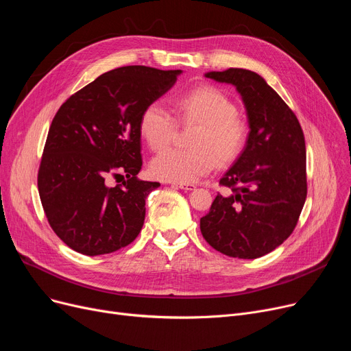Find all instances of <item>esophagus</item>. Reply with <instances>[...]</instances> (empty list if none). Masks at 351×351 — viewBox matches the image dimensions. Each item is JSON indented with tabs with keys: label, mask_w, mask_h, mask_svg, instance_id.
<instances>
[{
	"label": "esophagus",
	"mask_w": 351,
	"mask_h": 351,
	"mask_svg": "<svg viewBox=\"0 0 351 351\" xmlns=\"http://www.w3.org/2000/svg\"><path fill=\"white\" fill-rule=\"evenodd\" d=\"M171 186L176 187V189H181L184 191H191L195 189L194 184H190V182H187V184H184V182H171Z\"/></svg>",
	"instance_id": "34e87169"
}]
</instances>
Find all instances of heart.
Masks as SVG:
<instances>
[{
  "label": "heart",
  "instance_id": "b5f03b06",
  "mask_svg": "<svg viewBox=\"0 0 351 351\" xmlns=\"http://www.w3.org/2000/svg\"><path fill=\"white\" fill-rule=\"evenodd\" d=\"M182 124L197 125L191 149L167 148L149 164L152 174L170 182H193L213 171L220 162L236 160L245 147L248 125L237 115L234 101L220 88L199 86L176 99ZM140 134L152 149L170 144L177 130L174 115L160 103L148 104L140 117Z\"/></svg>",
  "mask_w": 351,
  "mask_h": 351
}]
</instances>
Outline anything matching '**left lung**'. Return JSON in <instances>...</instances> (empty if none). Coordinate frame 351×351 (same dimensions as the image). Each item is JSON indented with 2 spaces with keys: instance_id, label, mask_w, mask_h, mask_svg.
<instances>
[{
  "instance_id": "left-lung-1",
  "label": "left lung",
  "mask_w": 351,
  "mask_h": 351,
  "mask_svg": "<svg viewBox=\"0 0 351 351\" xmlns=\"http://www.w3.org/2000/svg\"><path fill=\"white\" fill-rule=\"evenodd\" d=\"M206 77L236 87L250 132L243 153L220 180L230 194H217L208 214L199 220V230L217 252L258 258L290 237L306 203L303 130L290 107L257 73L228 69Z\"/></svg>"
}]
</instances>
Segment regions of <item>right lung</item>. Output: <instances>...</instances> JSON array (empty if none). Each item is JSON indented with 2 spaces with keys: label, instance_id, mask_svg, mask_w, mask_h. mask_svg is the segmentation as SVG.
I'll return each instance as SVG.
<instances>
[{
  "label": "right lung",
  "instance_id": "1",
  "mask_svg": "<svg viewBox=\"0 0 351 351\" xmlns=\"http://www.w3.org/2000/svg\"><path fill=\"white\" fill-rule=\"evenodd\" d=\"M181 73L120 66L73 94L57 111L40 164L38 193L49 226L74 252L108 254L138 236L145 198L160 187L137 178L143 165L140 117ZM111 178L121 184L111 186Z\"/></svg>",
  "mask_w": 351,
  "mask_h": 351
}]
</instances>
